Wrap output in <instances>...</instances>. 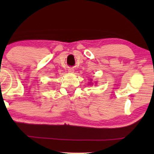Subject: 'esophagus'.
<instances>
[{
	"mask_svg": "<svg viewBox=\"0 0 154 154\" xmlns=\"http://www.w3.org/2000/svg\"><path fill=\"white\" fill-rule=\"evenodd\" d=\"M68 72H70V73H72V72H74V69L72 68H69L68 69Z\"/></svg>",
	"mask_w": 154,
	"mask_h": 154,
	"instance_id": "obj_1",
	"label": "esophagus"
}]
</instances>
